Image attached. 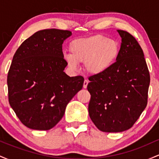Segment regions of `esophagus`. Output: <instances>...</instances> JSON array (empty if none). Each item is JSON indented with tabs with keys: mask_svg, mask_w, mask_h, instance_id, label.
Returning a JSON list of instances; mask_svg holds the SVG:
<instances>
[{
	"mask_svg": "<svg viewBox=\"0 0 159 159\" xmlns=\"http://www.w3.org/2000/svg\"><path fill=\"white\" fill-rule=\"evenodd\" d=\"M88 83H89V81H87V80H84V84H83L84 88H87V85H88Z\"/></svg>",
	"mask_w": 159,
	"mask_h": 159,
	"instance_id": "obj_1",
	"label": "esophagus"
}]
</instances>
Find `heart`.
<instances>
[{
  "label": "heart",
  "instance_id": "obj_1",
  "mask_svg": "<svg viewBox=\"0 0 159 159\" xmlns=\"http://www.w3.org/2000/svg\"><path fill=\"white\" fill-rule=\"evenodd\" d=\"M69 48L71 54L64 56L69 68L76 70L78 63H85V69L91 75L106 72L116 62L120 52L118 42L102 34L75 39Z\"/></svg>",
  "mask_w": 159,
  "mask_h": 159
}]
</instances>
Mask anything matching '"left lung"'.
I'll use <instances>...</instances> for the list:
<instances>
[{
  "label": "left lung",
  "mask_w": 159,
  "mask_h": 159,
  "mask_svg": "<svg viewBox=\"0 0 159 159\" xmlns=\"http://www.w3.org/2000/svg\"><path fill=\"white\" fill-rule=\"evenodd\" d=\"M122 38L116 61L106 72L89 78L88 111L104 132H121L135 123L147 105L150 76L141 47L132 34L117 30Z\"/></svg>",
  "instance_id": "1"
}]
</instances>
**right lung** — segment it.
I'll return each mask as SVG.
<instances>
[{
    "label": "right lung",
    "instance_id": "1",
    "mask_svg": "<svg viewBox=\"0 0 159 159\" xmlns=\"http://www.w3.org/2000/svg\"><path fill=\"white\" fill-rule=\"evenodd\" d=\"M69 30L45 29L17 49L7 75L11 107L25 126L49 130L62 119L66 107L84 84L82 76L63 72L67 63L62 45Z\"/></svg>",
    "mask_w": 159,
    "mask_h": 159
}]
</instances>
